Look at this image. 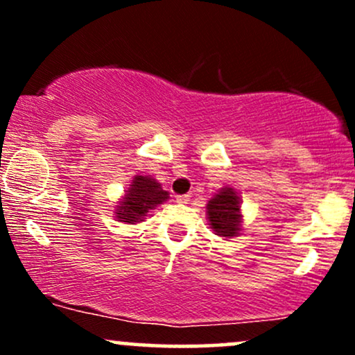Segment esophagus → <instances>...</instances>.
Returning a JSON list of instances; mask_svg holds the SVG:
<instances>
[{"instance_id":"1","label":"esophagus","mask_w":355,"mask_h":355,"mask_svg":"<svg viewBox=\"0 0 355 355\" xmlns=\"http://www.w3.org/2000/svg\"><path fill=\"white\" fill-rule=\"evenodd\" d=\"M175 200H177V203H189L190 197L189 195H177V197H175Z\"/></svg>"}]
</instances>
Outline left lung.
Listing matches in <instances>:
<instances>
[{
    "label": "left lung",
    "instance_id": "1",
    "mask_svg": "<svg viewBox=\"0 0 355 355\" xmlns=\"http://www.w3.org/2000/svg\"><path fill=\"white\" fill-rule=\"evenodd\" d=\"M211 229L217 235L234 237L240 230V200L234 189H222L207 205Z\"/></svg>",
    "mask_w": 355,
    "mask_h": 355
}]
</instances>
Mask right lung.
<instances>
[{
	"mask_svg": "<svg viewBox=\"0 0 355 355\" xmlns=\"http://www.w3.org/2000/svg\"><path fill=\"white\" fill-rule=\"evenodd\" d=\"M168 198V191L162 190L160 183L153 178L141 177L138 175L132 182L130 189L126 190L123 202L118 205L116 218L126 223L140 222L145 217L146 211L152 210L158 203L165 202Z\"/></svg>",
	"mask_w": 355,
	"mask_h": 355,
	"instance_id": "obj_1",
	"label": "right lung"
}]
</instances>
